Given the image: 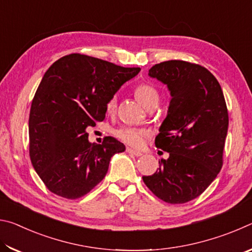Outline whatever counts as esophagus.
Instances as JSON below:
<instances>
[{"label": "esophagus", "instance_id": "esophagus-1", "mask_svg": "<svg viewBox=\"0 0 252 252\" xmlns=\"http://www.w3.org/2000/svg\"><path fill=\"white\" fill-rule=\"evenodd\" d=\"M126 152L130 153V155H132V156H135V157H141L142 156L141 152L133 150V149H131V148H126Z\"/></svg>", "mask_w": 252, "mask_h": 252}]
</instances>
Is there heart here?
Listing matches in <instances>:
<instances>
[{"label":"heart","mask_w":252,"mask_h":252,"mask_svg":"<svg viewBox=\"0 0 252 252\" xmlns=\"http://www.w3.org/2000/svg\"><path fill=\"white\" fill-rule=\"evenodd\" d=\"M134 94L140 103L146 106V108L153 103H158V101H159V92L150 83H140L136 85L134 89ZM117 102V94H113L106 102L105 108L109 113H113L116 111ZM113 134L126 144H129V146L134 148H139L143 144L148 135V132L143 129H138V127L121 126L114 130Z\"/></svg>","instance_id":"obj_1"}]
</instances>
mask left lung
<instances>
[{"mask_svg":"<svg viewBox=\"0 0 252 252\" xmlns=\"http://www.w3.org/2000/svg\"><path fill=\"white\" fill-rule=\"evenodd\" d=\"M151 78L168 85L172 99L156 147L169 152L152 176L142 177L162 201L180 204L199 197L218 176L229 117L218 80L206 67L181 60L158 63Z\"/></svg>","mask_w":252,"mask_h":252,"instance_id":"left-lung-1","label":"left lung"}]
</instances>
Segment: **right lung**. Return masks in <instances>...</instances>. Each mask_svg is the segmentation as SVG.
I'll return each instance as SVG.
<instances>
[{
    "label": "right lung",
    "mask_w": 252,
    "mask_h": 252,
    "mask_svg": "<svg viewBox=\"0 0 252 252\" xmlns=\"http://www.w3.org/2000/svg\"><path fill=\"white\" fill-rule=\"evenodd\" d=\"M140 70L72 53L45 72L30 111L29 153L51 192L83 197L103 180L111 157L126 150L112 136L90 143L87 127L104 120L106 102Z\"/></svg>",
    "instance_id": "obj_1"
}]
</instances>
